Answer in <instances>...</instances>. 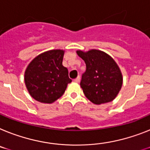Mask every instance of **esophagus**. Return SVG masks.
<instances>
[{"mask_svg": "<svg viewBox=\"0 0 150 150\" xmlns=\"http://www.w3.org/2000/svg\"><path fill=\"white\" fill-rule=\"evenodd\" d=\"M74 81H75V82H77V83L80 82V76H78L77 79H75V80H74Z\"/></svg>", "mask_w": 150, "mask_h": 150, "instance_id": "34e87169", "label": "esophagus"}]
</instances>
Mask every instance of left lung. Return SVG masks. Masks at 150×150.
Listing matches in <instances>:
<instances>
[{
	"label": "left lung",
	"mask_w": 150,
	"mask_h": 150,
	"mask_svg": "<svg viewBox=\"0 0 150 150\" xmlns=\"http://www.w3.org/2000/svg\"><path fill=\"white\" fill-rule=\"evenodd\" d=\"M76 52L86 64L80 83L85 97L98 105L112 101L123 85V75L117 62L98 50H77Z\"/></svg>",
	"instance_id": "1"
}]
</instances>
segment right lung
<instances>
[{
	"label": "right lung",
	"mask_w": 150,
	"mask_h": 150,
	"mask_svg": "<svg viewBox=\"0 0 150 150\" xmlns=\"http://www.w3.org/2000/svg\"><path fill=\"white\" fill-rule=\"evenodd\" d=\"M65 50H52L35 57L27 65L24 82L33 98L52 104L62 96L71 80L67 68L62 65Z\"/></svg>",
	"instance_id": "1"
}]
</instances>
